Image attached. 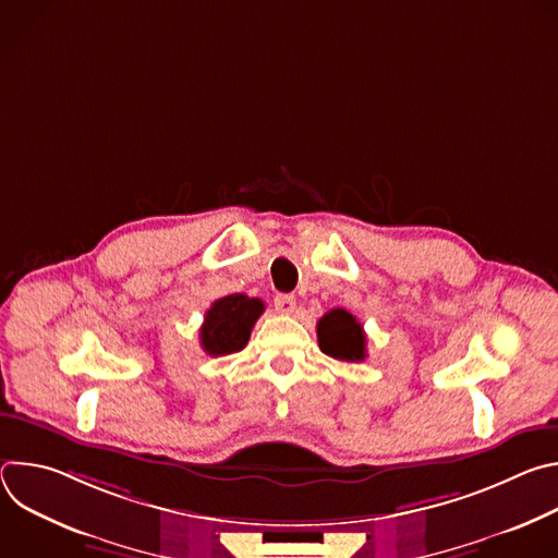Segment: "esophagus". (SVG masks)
Listing matches in <instances>:
<instances>
[{
	"label": "esophagus",
	"instance_id": "1",
	"mask_svg": "<svg viewBox=\"0 0 558 558\" xmlns=\"http://www.w3.org/2000/svg\"><path fill=\"white\" fill-rule=\"evenodd\" d=\"M274 306H276V311L278 313H293V308H295V295H291V293H278L276 298H274Z\"/></svg>",
	"mask_w": 558,
	"mask_h": 558
}]
</instances>
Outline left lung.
<instances>
[{
    "mask_svg": "<svg viewBox=\"0 0 558 558\" xmlns=\"http://www.w3.org/2000/svg\"><path fill=\"white\" fill-rule=\"evenodd\" d=\"M320 351L340 362H362L366 357V336L362 325L344 308H331L317 323Z\"/></svg>",
    "mask_w": 558,
    "mask_h": 558,
    "instance_id": "1",
    "label": "left lung"
}]
</instances>
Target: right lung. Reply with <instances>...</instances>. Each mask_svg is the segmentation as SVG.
<instances>
[{
	"instance_id": "add662e5",
	"label": "right lung",
	"mask_w": 558,
	"mask_h": 558,
	"mask_svg": "<svg viewBox=\"0 0 558 558\" xmlns=\"http://www.w3.org/2000/svg\"><path fill=\"white\" fill-rule=\"evenodd\" d=\"M265 304L258 298L231 293L218 298L205 313L201 327V347L205 353L218 357L247 347L252 329L263 315Z\"/></svg>"
}]
</instances>
